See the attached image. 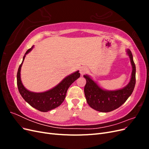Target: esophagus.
I'll list each match as a JSON object with an SVG mask.
<instances>
[{
  "label": "esophagus",
  "instance_id": "34e87169",
  "mask_svg": "<svg viewBox=\"0 0 149 149\" xmlns=\"http://www.w3.org/2000/svg\"><path fill=\"white\" fill-rule=\"evenodd\" d=\"M88 71V70H87V68H81V70H80V73H81V74H82V75H83L84 74H85L86 73V72Z\"/></svg>",
  "mask_w": 149,
  "mask_h": 149
}]
</instances>
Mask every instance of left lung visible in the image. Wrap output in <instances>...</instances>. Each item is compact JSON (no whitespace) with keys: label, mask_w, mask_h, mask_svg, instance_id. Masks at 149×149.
<instances>
[{"label":"left lung","mask_w":149,"mask_h":149,"mask_svg":"<svg viewBox=\"0 0 149 149\" xmlns=\"http://www.w3.org/2000/svg\"><path fill=\"white\" fill-rule=\"evenodd\" d=\"M127 52L132 66V72L130 82L125 88L116 91H105L88 76L84 75L86 80L84 88L85 97L89 106L93 109L102 112L112 111L123 105L131 95L136 85V70L131 52L127 49Z\"/></svg>","instance_id":"1"}]
</instances>
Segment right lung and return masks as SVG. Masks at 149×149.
<instances>
[{"label":"right lung","instance_id":"1","mask_svg":"<svg viewBox=\"0 0 149 149\" xmlns=\"http://www.w3.org/2000/svg\"><path fill=\"white\" fill-rule=\"evenodd\" d=\"M29 49L26 54L30 52L31 48ZM25 55L23 58V61L19 66L17 74V83L18 89L22 97L26 102L37 110L42 112H48L60 106L64 101L68 89L70 85L80 76L79 71L66 77L56 86L48 91L44 93H33L28 91L23 86L20 79L21 66L25 59Z\"/></svg>","mask_w":149,"mask_h":149}]
</instances>
